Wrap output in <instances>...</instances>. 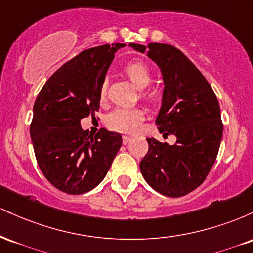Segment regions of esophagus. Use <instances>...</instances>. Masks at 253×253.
Returning a JSON list of instances; mask_svg holds the SVG:
<instances>
[{"label": "esophagus", "mask_w": 253, "mask_h": 253, "mask_svg": "<svg viewBox=\"0 0 253 253\" xmlns=\"http://www.w3.org/2000/svg\"><path fill=\"white\" fill-rule=\"evenodd\" d=\"M130 139H132V138H130V136L124 135V136H123V143H124L125 145H126L127 143H129V141H130Z\"/></svg>", "instance_id": "34e87169"}]
</instances>
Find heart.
<instances>
[{"label":"heart","mask_w":253,"mask_h":253,"mask_svg":"<svg viewBox=\"0 0 253 253\" xmlns=\"http://www.w3.org/2000/svg\"><path fill=\"white\" fill-rule=\"evenodd\" d=\"M124 72L140 90V97L144 101H151L155 98V94L146 88L152 82V71L146 63L141 60H133L124 66ZM108 82L103 81L98 90V97L104 101L107 97ZM144 114L139 108H115L108 114L107 123L112 129L121 133L134 132L138 125L143 121Z\"/></svg>","instance_id":"heart-1"}]
</instances>
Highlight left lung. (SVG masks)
Returning a JSON list of instances; mask_svg holds the SVG:
<instances>
[{"instance_id": "left-lung-1", "label": "left lung", "mask_w": 253, "mask_h": 253, "mask_svg": "<svg viewBox=\"0 0 253 253\" xmlns=\"http://www.w3.org/2000/svg\"><path fill=\"white\" fill-rule=\"evenodd\" d=\"M129 46L146 51L139 43ZM147 47L165 84L156 124L164 138L171 134L177 140L169 145L147 138L149 151L140 171L156 191L181 197L202 184L215 162L223 130L220 106L211 84L182 51L168 43L152 42Z\"/></svg>"}]
</instances>
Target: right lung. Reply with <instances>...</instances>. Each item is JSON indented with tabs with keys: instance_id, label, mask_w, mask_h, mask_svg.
<instances>
[{
	"instance_id": "obj_1",
	"label": "right lung",
	"mask_w": 253,
	"mask_h": 253,
	"mask_svg": "<svg viewBox=\"0 0 253 253\" xmlns=\"http://www.w3.org/2000/svg\"><path fill=\"white\" fill-rule=\"evenodd\" d=\"M124 46L107 43L78 53L46 81L34 102L30 132L38 165L63 193L80 195L94 189L123 144L121 134L106 128L91 136L81 120L98 112L100 85Z\"/></svg>"
}]
</instances>
